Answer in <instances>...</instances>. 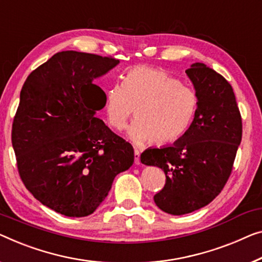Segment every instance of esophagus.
Instances as JSON below:
<instances>
[{"mask_svg": "<svg viewBox=\"0 0 262 262\" xmlns=\"http://www.w3.org/2000/svg\"><path fill=\"white\" fill-rule=\"evenodd\" d=\"M140 150H138V149H135V151H134V161H135V163L136 165H139L140 163Z\"/></svg>", "mask_w": 262, "mask_h": 262, "instance_id": "34e87169", "label": "esophagus"}]
</instances>
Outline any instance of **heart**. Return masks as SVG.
I'll list each match as a JSON object with an SVG mask.
<instances>
[{"label": "heart", "mask_w": 262, "mask_h": 262, "mask_svg": "<svg viewBox=\"0 0 262 262\" xmlns=\"http://www.w3.org/2000/svg\"><path fill=\"white\" fill-rule=\"evenodd\" d=\"M199 107L196 92L165 70L135 67L123 85L113 84L104 95V114L115 130L126 127L135 111L128 136L136 144L178 141L192 124Z\"/></svg>", "instance_id": "heart-1"}]
</instances>
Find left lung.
I'll return each instance as SVG.
<instances>
[{
	"mask_svg": "<svg viewBox=\"0 0 262 262\" xmlns=\"http://www.w3.org/2000/svg\"><path fill=\"white\" fill-rule=\"evenodd\" d=\"M186 74L199 97L192 124L171 146L141 154L143 165L165 171V187L154 195V202L171 215L200 209L221 193L243 138V120L229 82L200 62Z\"/></svg>",
	"mask_w": 262,
	"mask_h": 262,
	"instance_id": "1",
	"label": "left lung"
}]
</instances>
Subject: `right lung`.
Returning <instances> with one entry per match:
<instances>
[{
    "label": "right lung",
    "instance_id": "right-lung-1",
    "mask_svg": "<svg viewBox=\"0 0 262 262\" xmlns=\"http://www.w3.org/2000/svg\"><path fill=\"white\" fill-rule=\"evenodd\" d=\"M118 63L57 53L30 73L19 94L11 129L19 178L36 200L66 216L95 212L134 162L132 144L95 118L106 94L93 80Z\"/></svg>",
    "mask_w": 262,
    "mask_h": 262
}]
</instances>
